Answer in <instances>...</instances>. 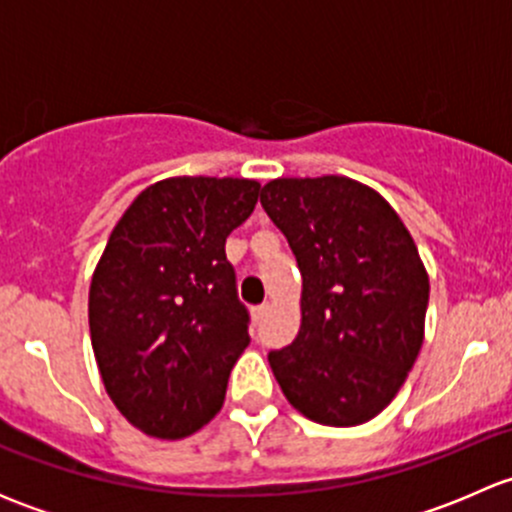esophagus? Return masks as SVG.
<instances>
[{"label": "esophagus", "instance_id": "34e87169", "mask_svg": "<svg viewBox=\"0 0 512 512\" xmlns=\"http://www.w3.org/2000/svg\"><path fill=\"white\" fill-rule=\"evenodd\" d=\"M267 312H270V304H257V307H252V319H255V322H262V319L267 317Z\"/></svg>", "mask_w": 512, "mask_h": 512}]
</instances>
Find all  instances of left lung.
Wrapping results in <instances>:
<instances>
[{
  "label": "left lung",
  "mask_w": 512,
  "mask_h": 512,
  "mask_svg": "<svg viewBox=\"0 0 512 512\" xmlns=\"http://www.w3.org/2000/svg\"><path fill=\"white\" fill-rule=\"evenodd\" d=\"M260 203L302 272V324L270 366L287 401L324 426H359L391 404L423 344L428 275L414 237L369 185L277 178Z\"/></svg>",
  "instance_id": "8db88e82"
}]
</instances>
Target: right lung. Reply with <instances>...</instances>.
<instances>
[{
    "mask_svg": "<svg viewBox=\"0 0 512 512\" xmlns=\"http://www.w3.org/2000/svg\"><path fill=\"white\" fill-rule=\"evenodd\" d=\"M247 178H168L143 190L113 227L89 289L103 386L156 438L203 428L250 344L225 240L255 210Z\"/></svg>",
    "mask_w": 512,
    "mask_h": 512,
    "instance_id": "right-lung-1",
    "label": "right lung"
}]
</instances>
